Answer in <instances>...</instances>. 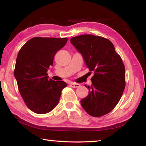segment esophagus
<instances>
[{
	"mask_svg": "<svg viewBox=\"0 0 146 146\" xmlns=\"http://www.w3.org/2000/svg\"><path fill=\"white\" fill-rule=\"evenodd\" d=\"M70 85V87L72 88H78L80 86V85L79 84V83H71Z\"/></svg>",
	"mask_w": 146,
	"mask_h": 146,
	"instance_id": "1",
	"label": "esophagus"
}]
</instances>
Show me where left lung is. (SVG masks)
<instances>
[{"label": "left lung", "mask_w": 146, "mask_h": 146, "mask_svg": "<svg viewBox=\"0 0 146 146\" xmlns=\"http://www.w3.org/2000/svg\"><path fill=\"white\" fill-rule=\"evenodd\" d=\"M71 43L82 54L89 71L94 72L87 97L81 100L90 116L100 117L116 106L125 87V66L113 44L106 38L93 35L74 37Z\"/></svg>", "instance_id": "obj_1"}]
</instances>
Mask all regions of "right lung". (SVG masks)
Listing matches in <instances>:
<instances>
[{
	"label": "right lung",
	"mask_w": 146,
	"mask_h": 146,
	"mask_svg": "<svg viewBox=\"0 0 146 146\" xmlns=\"http://www.w3.org/2000/svg\"><path fill=\"white\" fill-rule=\"evenodd\" d=\"M67 38L33 37L19 50L14 75L18 89L28 108L37 114H46L58 104L61 91L67 84L48 79L47 71L54 56Z\"/></svg>",
	"instance_id": "right-lung-1"
}]
</instances>
